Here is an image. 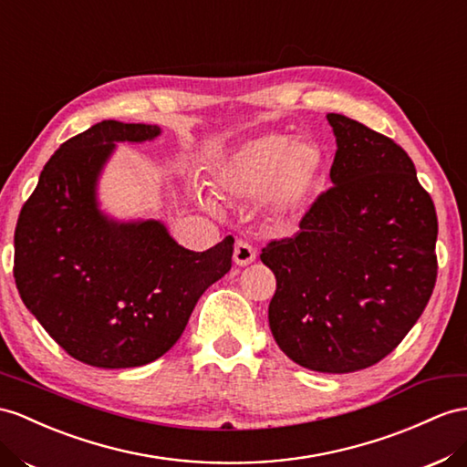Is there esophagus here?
<instances>
[{
  "mask_svg": "<svg viewBox=\"0 0 467 467\" xmlns=\"http://www.w3.org/2000/svg\"><path fill=\"white\" fill-rule=\"evenodd\" d=\"M233 258H234V265L246 266V265H250V262H254L256 250H254L253 244L246 243V241H236L234 250H233Z\"/></svg>",
  "mask_w": 467,
  "mask_h": 467,
  "instance_id": "1",
  "label": "esophagus"
}]
</instances>
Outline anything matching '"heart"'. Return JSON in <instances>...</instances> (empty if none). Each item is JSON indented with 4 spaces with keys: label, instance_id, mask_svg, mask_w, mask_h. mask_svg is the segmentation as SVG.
Here are the masks:
<instances>
[{
    "label": "heart",
    "instance_id": "obj_1",
    "mask_svg": "<svg viewBox=\"0 0 467 467\" xmlns=\"http://www.w3.org/2000/svg\"><path fill=\"white\" fill-rule=\"evenodd\" d=\"M324 167L326 155L316 141L274 131L246 141L223 165L219 185L234 197H254L266 189L274 211L296 214L316 197Z\"/></svg>",
    "mask_w": 467,
    "mask_h": 467
}]
</instances>
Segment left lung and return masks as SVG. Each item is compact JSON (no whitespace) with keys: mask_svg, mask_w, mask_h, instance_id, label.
Masks as SVG:
<instances>
[{"mask_svg":"<svg viewBox=\"0 0 467 467\" xmlns=\"http://www.w3.org/2000/svg\"><path fill=\"white\" fill-rule=\"evenodd\" d=\"M327 119L333 185L260 260L276 276L268 321L278 348L317 373H353L397 349L422 316L438 276V217L397 141L343 114Z\"/></svg>","mask_w":467,"mask_h":467,"instance_id":"obj_1","label":"left lung"}]
</instances>
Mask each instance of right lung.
<instances>
[{"label": "right lung", "mask_w": 467, "mask_h": 467, "mask_svg": "<svg viewBox=\"0 0 467 467\" xmlns=\"http://www.w3.org/2000/svg\"><path fill=\"white\" fill-rule=\"evenodd\" d=\"M158 126L104 119L45 163L16 226L14 278L23 304L61 348L92 367L128 368L170 351L209 285L233 266V236L193 253L160 221L100 213L97 179L116 141Z\"/></svg>", "instance_id": "right-lung-1"}]
</instances>
